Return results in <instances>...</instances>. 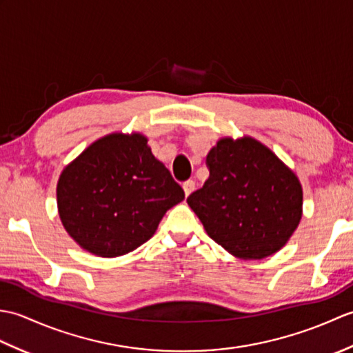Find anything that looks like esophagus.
<instances>
[{"label":"esophagus","mask_w":353,"mask_h":353,"mask_svg":"<svg viewBox=\"0 0 353 353\" xmlns=\"http://www.w3.org/2000/svg\"><path fill=\"white\" fill-rule=\"evenodd\" d=\"M196 190V182L192 181V179H190V181H185L183 182V191H185V194L186 196H190V194Z\"/></svg>","instance_id":"34e87169"}]
</instances>
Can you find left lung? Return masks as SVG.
<instances>
[{
    "instance_id": "left-lung-1",
    "label": "left lung",
    "mask_w": 353,
    "mask_h": 353,
    "mask_svg": "<svg viewBox=\"0 0 353 353\" xmlns=\"http://www.w3.org/2000/svg\"><path fill=\"white\" fill-rule=\"evenodd\" d=\"M209 179L186 199L215 243L243 259H262L288 241L302 219L294 172L252 138L216 142Z\"/></svg>"
}]
</instances>
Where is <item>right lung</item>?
Returning a JSON list of instances; mask_svg holds the SVG:
<instances>
[{
  "label": "right lung",
  "instance_id": "obj_1",
  "mask_svg": "<svg viewBox=\"0 0 353 353\" xmlns=\"http://www.w3.org/2000/svg\"><path fill=\"white\" fill-rule=\"evenodd\" d=\"M182 186L156 159L142 134L115 133L88 147L57 183L66 232L94 254L121 256L153 236Z\"/></svg>",
  "mask_w": 353,
  "mask_h": 353
}]
</instances>
